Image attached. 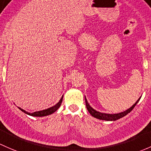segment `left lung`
Listing matches in <instances>:
<instances>
[{
	"label": "left lung",
	"mask_w": 151,
	"mask_h": 151,
	"mask_svg": "<svg viewBox=\"0 0 151 151\" xmlns=\"http://www.w3.org/2000/svg\"><path fill=\"white\" fill-rule=\"evenodd\" d=\"M139 99H140V98H139L137 101V102L133 105L131 108H129V109H127V110L125 111L122 112V113L116 114H103V113H101V112L96 111V110H94V109H93V108H91V106L88 104L86 98H85V104H86L87 109H88L89 113L91 114L93 117H95V118H97L98 119H101V120H106V121H116V120L119 119L120 118H122V117L126 116L127 114H129V112H131L132 110L134 108V106H136V104L138 103Z\"/></svg>",
	"instance_id": "1"
}]
</instances>
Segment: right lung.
I'll use <instances>...</instances> for the list:
<instances>
[{
	"mask_svg": "<svg viewBox=\"0 0 151 151\" xmlns=\"http://www.w3.org/2000/svg\"><path fill=\"white\" fill-rule=\"evenodd\" d=\"M62 100H63V97L61 98V100L59 101V102H58L57 104H55L54 106H53V107L49 108V109H45V110H42V111H40L34 112V113H32V114L25 111L24 110L20 109V108H19V109L21 111H22L23 112H24L25 114H28V115H30V116H45L50 115V114L54 113L55 111H56L57 109H58V108L60 107V106H61V103H62Z\"/></svg>",
	"mask_w": 151,
	"mask_h": 151,
	"instance_id": "obj_1",
	"label": "right lung"
}]
</instances>
